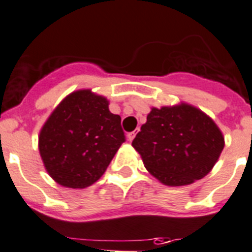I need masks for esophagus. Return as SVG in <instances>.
Listing matches in <instances>:
<instances>
[{
	"mask_svg": "<svg viewBox=\"0 0 252 252\" xmlns=\"http://www.w3.org/2000/svg\"><path fill=\"white\" fill-rule=\"evenodd\" d=\"M135 136H136L135 131H132V132H128V133H127V140H128V141H132L133 138H135Z\"/></svg>",
	"mask_w": 252,
	"mask_h": 252,
	"instance_id": "esophagus-1",
	"label": "esophagus"
}]
</instances>
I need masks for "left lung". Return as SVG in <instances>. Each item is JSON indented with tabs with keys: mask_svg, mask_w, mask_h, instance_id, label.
<instances>
[{
	"mask_svg": "<svg viewBox=\"0 0 252 252\" xmlns=\"http://www.w3.org/2000/svg\"><path fill=\"white\" fill-rule=\"evenodd\" d=\"M132 146L151 174L177 187L209 173L224 148V137L204 112L182 104L152 109Z\"/></svg>",
	"mask_w": 252,
	"mask_h": 252,
	"instance_id": "obj_1",
	"label": "left lung"
}]
</instances>
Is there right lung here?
Returning <instances> with one entry per match:
<instances>
[{
    "label": "right lung",
    "mask_w": 252,
    "mask_h": 252,
    "mask_svg": "<svg viewBox=\"0 0 252 252\" xmlns=\"http://www.w3.org/2000/svg\"><path fill=\"white\" fill-rule=\"evenodd\" d=\"M125 141L121 117L110 112L109 101L90 90H79L47 120L39 135V152L57 183L85 188L104 174Z\"/></svg>",
    "instance_id": "right-lung-1"
}]
</instances>
